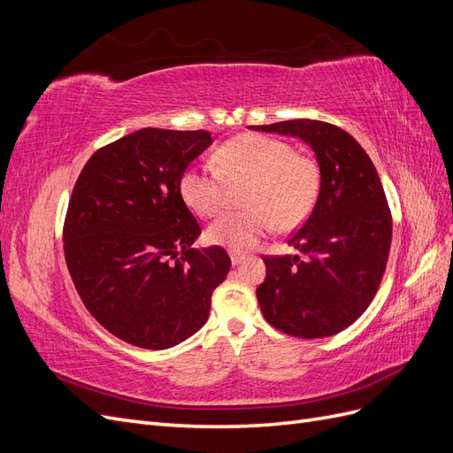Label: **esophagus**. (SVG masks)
Wrapping results in <instances>:
<instances>
[{"label": "esophagus", "mask_w": 453, "mask_h": 453, "mask_svg": "<svg viewBox=\"0 0 453 453\" xmlns=\"http://www.w3.org/2000/svg\"><path fill=\"white\" fill-rule=\"evenodd\" d=\"M230 260H232V265L238 266V265H242L243 260H245V255L240 253V251H230Z\"/></svg>", "instance_id": "1"}]
</instances>
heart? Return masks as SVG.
Instances as JSON below:
<instances>
[{
	"mask_svg": "<svg viewBox=\"0 0 453 453\" xmlns=\"http://www.w3.org/2000/svg\"><path fill=\"white\" fill-rule=\"evenodd\" d=\"M214 166H193L181 173L180 193L198 215H213L226 195V181L250 180L248 210L225 211L205 230V238L230 250H248L273 228L291 230L311 213L321 188V172L311 157L291 143L263 134H243L217 149Z\"/></svg>",
	"mask_w": 453,
	"mask_h": 453,
	"instance_id": "obj_1",
	"label": "heart"
}]
</instances>
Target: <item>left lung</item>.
I'll list each match as a JSON object with an SVG mask.
<instances>
[{"instance_id":"1","label":"left lung","mask_w":453,"mask_h":453,"mask_svg":"<svg viewBox=\"0 0 453 453\" xmlns=\"http://www.w3.org/2000/svg\"><path fill=\"white\" fill-rule=\"evenodd\" d=\"M253 130L296 135L321 170L318 202L289 238L300 255L263 257L260 311L289 336H333L361 318L388 266L393 219L380 175L365 149L328 122L296 119Z\"/></svg>"}]
</instances>
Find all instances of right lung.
<instances>
[{
	"label": "right lung",
	"instance_id": "obj_1",
	"mask_svg": "<svg viewBox=\"0 0 453 453\" xmlns=\"http://www.w3.org/2000/svg\"><path fill=\"white\" fill-rule=\"evenodd\" d=\"M210 145L205 130L142 128L96 150L75 181L67 270L92 318L132 346L166 349L193 336L230 270L219 245L190 248L202 228L180 193L181 173Z\"/></svg>",
	"mask_w": 453,
	"mask_h": 453
}]
</instances>
